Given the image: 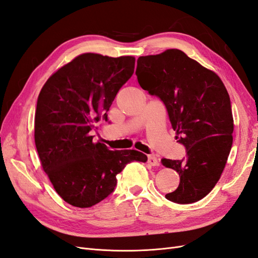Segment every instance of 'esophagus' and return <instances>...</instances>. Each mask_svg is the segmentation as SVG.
I'll list each match as a JSON object with an SVG mask.
<instances>
[{
  "label": "esophagus",
  "mask_w": 258,
  "mask_h": 258,
  "mask_svg": "<svg viewBox=\"0 0 258 258\" xmlns=\"http://www.w3.org/2000/svg\"><path fill=\"white\" fill-rule=\"evenodd\" d=\"M147 162L150 163V165H152V166H157L158 165V159H157V157H156L154 154H151V155H148Z\"/></svg>",
  "instance_id": "esophagus-1"
}]
</instances>
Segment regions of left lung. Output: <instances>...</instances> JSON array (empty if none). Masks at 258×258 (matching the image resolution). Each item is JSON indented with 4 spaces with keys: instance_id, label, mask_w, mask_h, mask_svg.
Returning <instances> with one entry per match:
<instances>
[{
    "instance_id": "8db88e82",
    "label": "left lung",
    "mask_w": 258,
    "mask_h": 258,
    "mask_svg": "<svg viewBox=\"0 0 258 258\" xmlns=\"http://www.w3.org/2000/svg\"><path fill=\"white\" fill-rule=\"evenodd\" d=\"M138 82L165 104L177 142L186 150L181 160L161 163L179 175L177 188L166 195L170 201L188 205L213 189L232 145L233 118L230 98L214 72L178 49H168L137 61Z\"/></svg>"
}]
</instances>
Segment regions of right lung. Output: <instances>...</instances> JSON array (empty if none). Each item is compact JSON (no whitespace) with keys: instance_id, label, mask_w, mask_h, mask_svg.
I'll list each match as a JSON object with an SVG mask.
<instances>
[{"instance_id":"obj_1","label":"right lung","mask_w":258,"mask_h":258,"mask_svg":"<svg viewBox=\"0 0 258 258\" xmlns=\"http://www.w3.org/2000/svg\"><path fill=\"white\" fill-rule=\"evenodd\" d=\"M131 56L83 53L52 74L38 95L34 140L42 167L68 204L89 208L114 191L116 175L131 161L146 162L136 150L111 151L95 143V122L135 72Z\"/></svg>"}]
</instances>
